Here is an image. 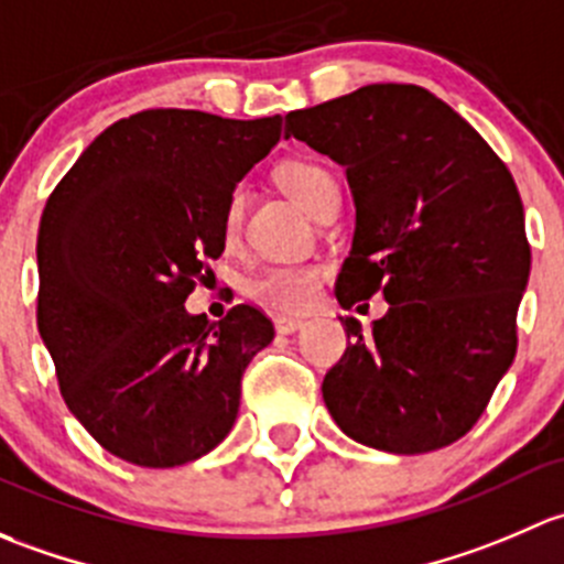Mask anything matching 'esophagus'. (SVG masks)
Returning <instances> with one entry per match:
<instances>
[{"label":"esophagus","instance_id":"esophagus-1","mask_svg":"<svg viewBox=\"0 0 564 564\" xmlns=\"http://www.w3.org/2000/svg\"><path fill=\"white\" fill-rule=\"evenodd\" d=\"M274 328H276V334H295V330H301L304 328V321H301V317H288V315H280V317H274Z\"/></svg>","mask_w":564,"mask_h":564}]
</instances>
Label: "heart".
Listing matches in <instances>:
<instances>
[{
    "label": "heart",
    "mask_w": 564,
    "mask_h": 564,
    "mask_svg": "<svg viewBox=\"0 0 564 564\" xmlns=\"http://www.w3.org/2000/svg\"><path fill=\"white\" fill-rule=\"evenodd\" d=\"M276 178L295 200L312 214H321L330 200H336V182L323 165L312 160H288L276 167ZM243 223V193L234 189L223 212V241L236 243ZM323 265L317 263H274L247 282V293L265 306L282 312H299L315 301L321 290Z\"/></svg>",
    "instance_id": "b5f03b06"
}]
</instances>
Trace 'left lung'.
Returning a JSON list of instances; mask_svg holds the SVG:
<instances>
[{
	"instance_id": "left-lung-1",
	"label": "left lung",
	"mask_w": 564,
	"mask_h": 564,
	"mask_svg": "<svg viewBox=\"0 0 564 564\" xmlns=\"http://www.w3.org/2000/svg\"><path fill=\"white\" fill-rule=\"evenodd\" d=\"M284 138L328 154L356 203L345 310L382 290L364 334L323 380L336 426L388 454H429L469 432L516 358L530 280L524 206L505 162L432 91L371 84L290 110Z\"/></svg>"
}]
</instances>
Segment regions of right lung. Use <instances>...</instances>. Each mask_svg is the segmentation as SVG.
Wrapping results in <instances>:
<instances>
[{
  "instance_id": "add662e5",
  "label": "right lung",
  "mask_w": 564,
  "mask_h": 564,
  "mask_svg": "<svg viewBox=\"0 0 564 564\" xmlns=\"http://www.w3.org/2000/svg\"><path fill=\"white\" fill-rule=\"evenodd\" d=\"M280 132L282 116L141 110L100 132L45 203L37 328L62 399L108 454L178 467L234 429L241 375L274 325L247 304L212 323L184 301L223 254L230 193Z\"/></svg>"
}]
</instances>
